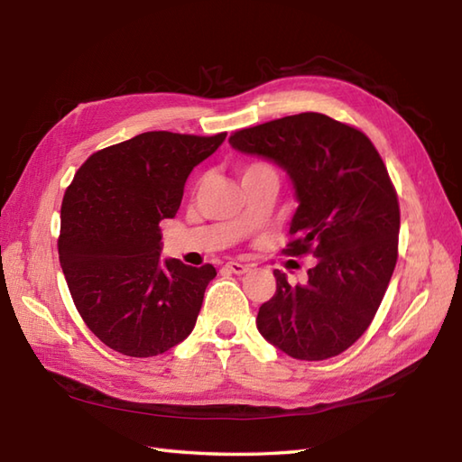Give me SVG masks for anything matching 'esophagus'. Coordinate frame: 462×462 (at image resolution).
<instances>
[{
    "label": "esophagus",
    "mask_w": 462,
    "mask_h": 462,
    "mask_svg": "<svg viewBox=\"0 0 462 462\" xmlns=\"http://www.w3.org/2000/svg\"><path fill=\"white\" fill-rule=\"evenodd\" d=\"M226 268L234 273H246L250 270V266H246V263H240V262H228L226 263Z\"/></svg>",
    "instance_id": "obj_1"
}]
</instances>
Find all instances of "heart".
I'll use <instances>...</instances> for the list:
<instances>
[{"label":"heart","instance_id":"heart-1","mask_svg":"<svg viewBox=\"0 0 462 462\" xmlns=\"http://www.w3.org/2000/svg\"><path fill=\"white\" fill-rule=\"evenodd\" d=\"M263 171H273V169H272L270 164H266V162H246V164L240 166L242 179H248V176L263 172Z\"/></svg>","mask_w":462,"mask_h":462}]
</instances>
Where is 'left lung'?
<instances>
[{"instance_id": "8db88e82", "label": "left lung", "mask_w": 462, "mask_h": 462, "mask_svg": "<svg viewBox=\"0 0 462 462\" xmlns=\"http://www.w3.org/2000/svg\"><path fill=\"white\" fill-rule=\"evenodd\" d=\"M230 144L290 174L300 206L282 254L316 256L306 283L273 270L260 333L293 359L339 356L375 318L397 263L401 214L385 162L365 133L321 113L236 131Z\"/></svg>"}]
</instances>
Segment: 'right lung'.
<instances>
[{"label":"right lung","instance_id":"1","mask_svg":"<svg viewBox=\"0 0 462 462\" xmlns=\"http://www.w3.org/2000/svg\"><path fill=\"white\" fill-rule=\"evenodd\" d=\"M224 139L136 134L93 152L67 186L59 262L77 311L106 347L152 357L194 329L216 270L161 262L159 224L174 218L189 174Z\"/></svg>","mask_w":462,"mask_h":462}]
</instances>
